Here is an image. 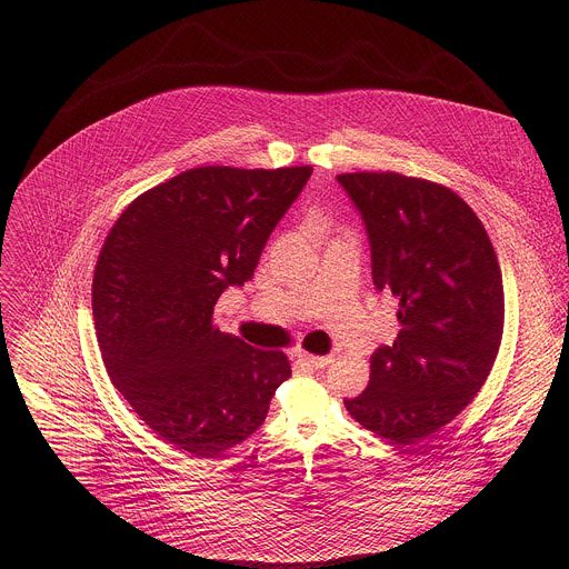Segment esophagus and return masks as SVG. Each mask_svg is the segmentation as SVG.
Returning a JSON list of instances; mask_svg holds the SVG:
<instances>
[{
  "label": "esophagus",
  "instance_id": "obj_1",
  "mask_svg": "<svg viewBox=\"0 0 569 569\" xmlns=\"http://www.w3.org/2000/svg\"><path fill=\"white\" fill-rule=\"evenodd\" d=\"M299 360L303 365H308L310 369H323V367L333 362V356H312V353L303 351V353H299Z\"/></svg>",
  "mask_w": 569,
  "mask_h": 569
}]
</instances>
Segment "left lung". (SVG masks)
<instances>
[{"label": "left lung", "mask_w": 569, "mask_h": 569, "mask_svg": "<svg viewBox=\"0 0 569 569\" xmlns=\"http://www.w3.org/2000/svg\"><path fill=\"white\" fill-rule=\"evenodd\" d=\"M338 182L365 220L373 286L398 301L400 323L345 408L373 435L412 446L450 423L493 369L505 329L500 263L481 220L448 187L393 171Z\"/></svg>", "instance_id": "left-lung-1"}]
</instances>
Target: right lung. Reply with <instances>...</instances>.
Returning a JSON list of instances; mask_svg holds the SVG:
<instances>
[{
  "label": "right lung",
  "instance_id": "1",
  "mask_svg": "<svg viewBox=\"0 0 569 569\" xmlns=\"http://www.w3.org/2000/svg\"><path fill=\"white\" fill-rule=\"evenodd\" d=\"M310 167H200L134 198L110 229L92 281L112 385L164 441L196 459L246 441L290 378L283 351L213 327L229 286L252 279Z\"/></svg>",
  "mask_w": 569,
  "mask_h": 569
}]
</instances>
